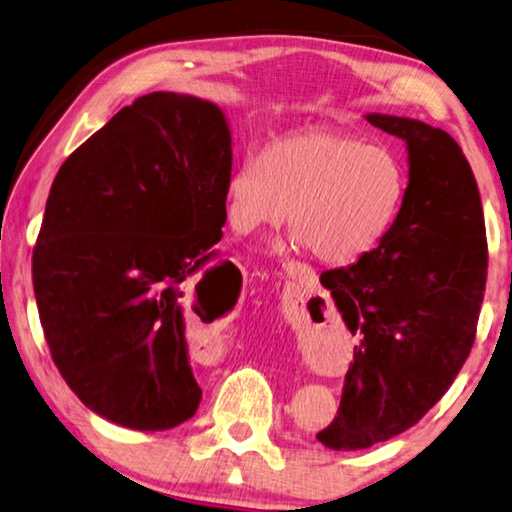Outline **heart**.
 <instances>
[{"label": "heart", "mask_w": 512, "mask_h": 512, "mask_svg": "<svg viewBox=\"0 0 512 512\" xmlns=\"http://www.w3.org/2000/svg\"><path fill=\"white\" fill-rule=\"evenodd\" d=\"M405 188L391 150L344 130H301L238 161L224 184V211L238 233L288 218L294 240L317 261L348 265L387 236Z\"/></svg>", "instance_id": "b5f03b06"}]
</instances>
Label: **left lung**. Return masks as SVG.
Listing matches in <instances>:
<instances>
[{
	"label": "left lung",
	"instance_id": "obj_1",
	"mask_svg": "<svg viewBox=\"0 0 512 512\" xmlns=\"http://www.w3.org/2000/svg\"><path fill=\"white\" fill-rule=\"evenodd\" d=\"M405 141L409 182L387 236L360 261L321 274L357 335L330 450H366L416 425L470 355L486 290L488 245L477 179L450 134L418 119L366 114Z\"/></svg>",
	"mask_w": 512,
	"mask_h": 512
}]
</instances>
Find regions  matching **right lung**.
Masks as SVG:
<instances>
[{
    "label": "right lung",
    "instance_id": "right-lung-1",
    "mask_svg": "<svg viewBox=\"0 0 512 512\" xmlns=\"http://www.w3.org/2000/svg\"><path fill=\"white\" fill-rule=\"evenodd\" d=\"M231 159L218 105L152 92L53 179L33 249L35 301L60 375L110 423L161 432L200 405L186 321L231 276V263L209 267Z\"/></svg>",
    "mask_w": 512,
    "mask_h": 512
}]
</instances>
